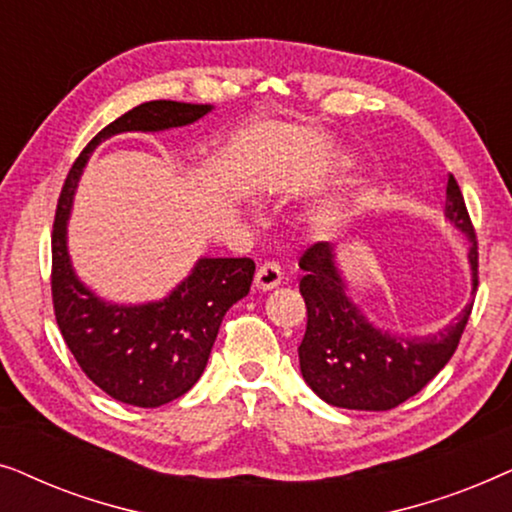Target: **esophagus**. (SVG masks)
<instances>
[{
  "label": "esophagus",
  "mask_w": 512,
  "mask_h": 512,
  "mask_svg": "<svg viewBox=\"0 0 512 512\" xmlns=\"http://www.w3.org/2000/svg\"><path fill=\"white\" fill-rule=\"evenodd\" d=\"M282 279H284L282 268H279L277 263H263L261 268L256 270L254 284H256L258 291H272V289H277L279 284H282Z\"/></svg>",
  "instance_id": "34e87169"
}]
</instances>
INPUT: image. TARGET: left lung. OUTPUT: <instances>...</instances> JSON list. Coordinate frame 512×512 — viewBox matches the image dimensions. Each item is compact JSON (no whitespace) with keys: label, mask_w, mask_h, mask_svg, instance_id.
<instances>
[{"label":"left lung","mask_w":512,"mask_h":512,"mask_svg":"<svg viewBox=\"0 0 512 512\" xmlns=\"http://www.w3.org/2000/svg\"><path fill=\"white\" fill-rule=\"evenodd\" d=\"M445 219L468 237L473 291L478 289V242L457 179H447ZM300 293L307 305L300 373L314 394L347 410H391L422 391L452 359L471 317L468 303L436 333L384 331L349 296L331 242H317L300 258Z\"/></svg>","instance_id":"obj_1"}]
</instances>
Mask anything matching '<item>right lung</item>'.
I'll use <instances>...</instances> for the list:
<instances>
[{
	"label": "right lung",
	"instance_id": "add662e5",
	"mask_svg": "<svg viewBox=\"0 0 512 512\" xmlns=\"http://www.w3.org/2000/svg\"><path fill=\"white\" fill-rule=\"evenodd\" d=\"M214 107L153 100L130 109L90 139L62 186L53 223V307L60 333L83 373L116 401L158 408L184 396L212 354L226 312L249 293L251 258H198L186 279L149 303L104 300L76 275L67 223L83 167L93 151L123 132H163L200 121Z\"/></svg>",
	"mask_w": 512,
	"mask_h": 512
}]
</instances>
